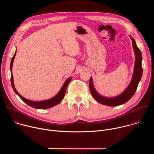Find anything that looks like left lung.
<instances>
[{
  "mask_svg": "<svg viewBox=\"0 0 154 154\" xmlns=\"http://www.w3.org/2000/svg\"><path fill=\"white\" fill-rule=\"evenodd\" d=\"M130 38L131 41H132V45L135 54L136 59L133 77L129 86L127 88L126 90L121 94L115 97H104L99 95L94 88L91 77L90 80V90L93 97L96 100L103 105L110 106H115L125 103L133 97L137 89L138 83L141 80L143 74V68L141 64L142 54L141 51L137 47L134 39L131 36Z\"/></svg>",
  "mask_w": 154,
  "mask_h": 154,
  "instance_id": "8db88e82",
  "label": "left lung"
}]
</instances>
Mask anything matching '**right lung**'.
<instances>
[{"label":"right lung","instance_id":"1","mask_svg":"<svg viewBox=\"0 0 154 154\" xmlns=\"http://www.w3.org/2000/svg\"><path fill=\"white\" fill-rule=\"evenodd\" d=\"M16 51L15 52V54H14L13 57L11 58V63H10V71H11V73H12V66H13V60L14 58V57L16 55ZM71 77L69 78L68 79H67V80L66 81L63 85V86H62L61 89L60 90V91H59V93L54 97H52L51 99L49 100H43V101H39V102H35V101H32L30 100H28L24 97H23V96H21L16 91V90L15 89L14 86V83H13V77L12 75H11V86L13 88V90L15 92V93L16 94L18 95V96L23 100L26 103H27L28 105L35 108H37V109H48L49 108L51 107H52L55 105H57L58 103H59L61 100L63 99V97H64L65 95V93H66V90L67 86L69 84V83L70 82V81L71 80Z\"/></svg>","mask_w":154,"mask_h":154}]
</instances>
